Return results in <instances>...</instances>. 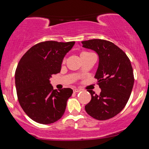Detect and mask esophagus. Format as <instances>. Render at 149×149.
<instances>
[{
	"label": "esophagus",
	"instance_id": "1",
	"mask_svg": "<svg viewBox=\"0 0 149 149\" xmlns=\"http://www.w3.org/2000/svg\"><path fill=\"white\" fill-rule=\"evenodd\" d=\"M80 92V89H77V88L73 89V92Z\"/></svg>",
	"mask_w": 149,
	"mask_h": 149
}]
</instances>
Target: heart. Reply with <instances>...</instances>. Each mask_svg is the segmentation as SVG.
<instances>
[{
	"label": "heart",
	"instance_id": "heart-1",
	"mask_svg": "<svg viewBox=\"0 0 149 149\" xmlns=\"http://www.w3.org/2000/svg\"><path fill=\"white\" fill-rule=\"evenodd\" d=\"M90 54V52H83L81 53V54H80V56H82V55H85V54ZM63 62H64V60L63 61Z\"/></svg>",
	"mask_w": 149,
	"mask_h": 149
}]
</instances>
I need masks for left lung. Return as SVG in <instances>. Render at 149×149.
<instances>
[{"label": "left lung", "instance_id": "left-lung-1", "mask_svg": "<svg viewBox=\"0 0 149 149\" xmlns=\"http://www.w3.org/2000/svg\"><path fill=\"white\" fill-rule=\"evenodd\" d=\"M83 47L95 50L100 61L95 78L101 88L100 95L92 90L91 100L85 105L88 115L99 120L110 119L118 114L127 103L134 78L130 60L120 47L102 39L82 41Z\"/></svg>", "mask_w": 149, "mask_h": 149}]
</instances>
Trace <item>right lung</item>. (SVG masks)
<instances>
[{
  "label": "right lung",
  "instance_id": "1",
  "mask_svg": "<svg viewBox=\"0 0 149 149\" xmlns=\"http://www.w3.org/2000/svg\"><path fill=\"white\" fill-rule=\"evenodd\" d=\"M75 42L48 40L33 45L22 56L15 71L19 103L35 122L47 125L62 117L71 88L53 90L49 78L60 72L61 62Z\"/></svg>",
  "mask_w": 149,
  "mask_h": 149
}]
</instances>
